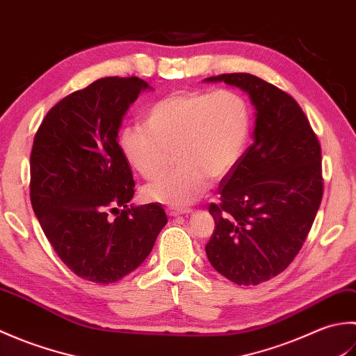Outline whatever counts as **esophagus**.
Instances as JSON below:
<instances>
[{"instance_id":"34e87169","label":"esophagus","mask_w":356,"mask_h":356,"mask_svg":"<svg viewBox=\"0 0 356 356\" xmlns=\"http://www.w3.org/2000/svg\"><path fill=\"white\" fill-rule=\"evenodd\" d=\"M168 214L171 217H179V216H185V214H190L191 209L190 208H184V209H179V208H168Z\"/></svg>"}]
</instances>
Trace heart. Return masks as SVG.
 I'll list each match as a JSON object with an SVG mask.
<instances>
[{"label":"heart","mask_w":356,"mask_h":356,"mask_svg":"<svg viewBox=\"0 0 356 356\" xmlns=\"http://www.w3.org/2000/svg\"><path fill=\"white\" fill-rule=\"evenodd\" d=\"M145 127L120 134L125 161L143 179H156L174 149L176 170L143 188L147 200L184 208L200 199L209 177L220 180L243 156L251 136L249 104L234 90L182 92L156 102Z\"/></svg>","instance_id":"heart-1"}]
</instances>
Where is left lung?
I'll return each instance as SVG.
<instances>
[{
    "mask_svg": "<svg viewBox=\"0 0 356 356\" xmlns=\"http://www.w3.org/2000/svg\"><path fill=\"white\" fill-rule=\"evenodd\" d=\"M251 96L254 143L222 179L211 203L216 228L207 243L213 268L240 286H255L289 266L323 199L321 147L305 111L283 90L249 73L207 78Z\"/></svg>",
    "mask_w": 356,
    "mask_h": 356,
    "instance_id": "left-lung-1",
    "label": "left lung"
}]
</instances>
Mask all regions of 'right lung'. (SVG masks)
I'll return each instance as SVG.
<instances>
[{"label": "right lung", "instance_id": "right-lung-1", "mask_svg": "<svg viewBox=\"0 0 356 356\" xmlns=\"http://www.w3.org/2000/svg\"><path fill=\"white\" fill-rule=\"evenodd\" d=\"M110 76L49 110L30 153V202L59 259L78 277L108 284L147 259L168 222L157 203L128 208L134 180L118 131L142 90Z\"/></svg>", "mask_w": 356, "mask_h": 356}]
</instances>
